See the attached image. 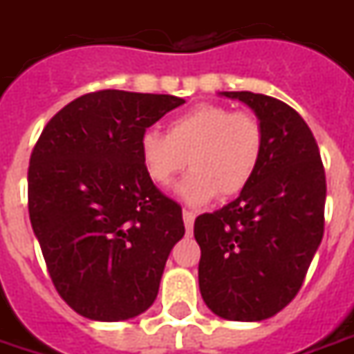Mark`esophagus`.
Segmentation results:
<instances>
[{"label":"esophagus","mask_w":354,"mask_h":354,"mask_svg":"<svg viewBox=\"0 0 354 354\" xmlns=\"http://www.w3.org/2000/svg\"><path fill=\"white\" fill-rule=\"evenodd\" d=\"M182 217H184V225H186L187 230H192V227H194V221H196V213H194V211H187V209H184Z\"/></svg>","instance_id":"esophagus-1"}]
</instances>
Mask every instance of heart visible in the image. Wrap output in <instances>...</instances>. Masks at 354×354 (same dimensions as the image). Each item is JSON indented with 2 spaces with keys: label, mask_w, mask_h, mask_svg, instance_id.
I'll list each match as a JSON object with an SVG mask.
<instances>
[{
  "label": "heart",
  "mask_w": 354,
  "mask_h": 354,
  "mask_svg": "<svg viewBox=\"0 0 354 354\" xmlns=\"http://www.w3.org/2000/svg\"><path fill=\"white\" fill-rule=\"evenodd\" d=\"M263 153L258 118L221 104H197L168 122V131L147 129L139 137V158L147 178L168 187L189 160L194 172L178 194L189 203L238 196L256 176Z\"/></svg>",
  "instance_id": "heart-1"
}]
</instances>
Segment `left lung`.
Wrapping results in <instances>:
<instances>
[{"mask_svg": "<svg viewBox=\"0 0 354 354\" xmlns=\"http://www.w3.org/2000/svg\"><path fill=\"white\" fill-rule=\"evenodd\" d=\"M223 95L256 112L263 153L234 201L196 218L199 290L221 318L261 322L285 308L304 283L324 236L326 172L297 110L248 91Z\"/></svg>", "mask_w": 354, "mask_h": 354, "instance_id": "left-lung-1", "label": "left lung"}]
</instances>
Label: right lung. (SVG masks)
Instances as JSON below:
<instances>
[{"mask_svg": "<svg viewBox=\"0 0 354 354\" xmlns=\"http://www.w3.org/2000/svg\"><path fill=\"white\" fill-rule=\"evenodd\" d=\"M184 102L96 91L62 108L36 141L30 225L59 297L85 318H136L157 298L186 228L182 207L147 178L139 137Z\"/></svg>", "mask_w": 354, "mask_h": 354, "instance_id": "1", "label": "right lung"}]
</instances>
